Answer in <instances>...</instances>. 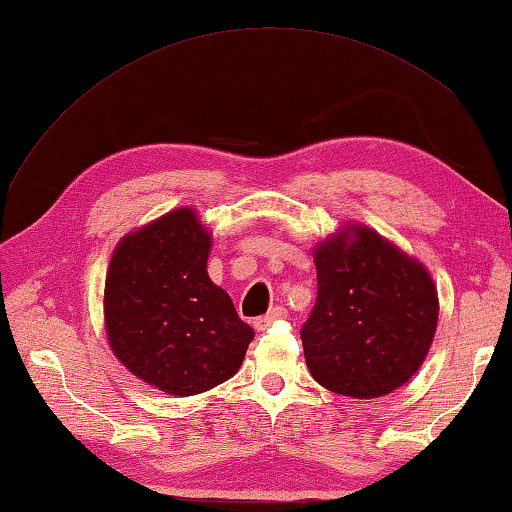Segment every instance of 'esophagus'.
<instances>
[{
    "mask_svg": "<svg viewBox=\"0 0 512 512\" xmlns=\"http://www.w3.org/2000/svg\"><path fill=\"white\" fill-rule=\"evenodd\" d=\"M279 319H286V310L284 308H273L268 314H264V317L255 319V330H266Z\"/></svg>",
    "mask_w": 512,
    "mask_h": 512,
    "instance_id": "esophagus-1",
    "label": "esophagus"
}]
</instances>
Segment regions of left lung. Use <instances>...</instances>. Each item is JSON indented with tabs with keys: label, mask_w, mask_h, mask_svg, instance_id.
Here are the masks:
<instances>
[{
	"label": "left lung",
	"mask_w": 512,
	"mask_h": 512,
	"mask_svg": "<svg viewBox=\"0 0 512 512\" xmlns=\"http://www.w3.org/2000/svg\"><path fill=\"white\" fill-rule=\"evenodd\" d=\"M312 255L319 292L301 328L312 378L350 398L391 394L418 372L436 336L429 270L358 222L321 239Z\"/></svg>",
	"instance_id": "1"
}]
</instances>
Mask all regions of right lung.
I'll use <instances>...</instances> for the list:
<instances>
[{"label": "right lung", "instance_id": "right-lung-1", "mask_svg": "<svg viewBox=\"0 0 512 512\" xmlns=\"http://www.w3.org/2000/svg\"><path fill=\"white\" fill-rule=\"evenodd\" d=\"M211 246L198 211L180 206L129 231L107 268V343L138 380L169 396L202 394L235 376L255 336L206 273Z\"/></svg>", "mask_w": 512, "mask_h": 512}]
</instances>
